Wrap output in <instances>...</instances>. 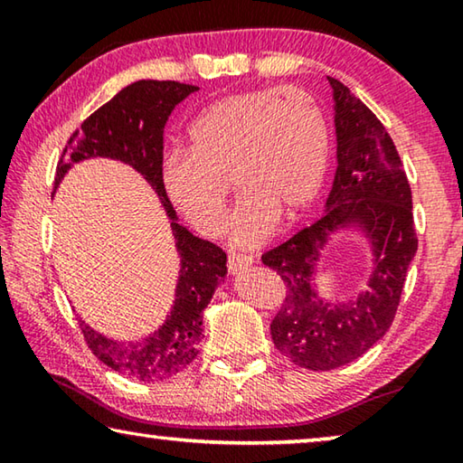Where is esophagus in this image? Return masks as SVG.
<instances>
[{"label":"esophagus","mask_w":463,"mask_h":463,"mask_svg":"<svg viewBox=\"0 0 463 463\" xmlns=\"http://www.w3.org/2000/svg\"><path fill=\"white\" fill-rule=\"evenodd\" d=\"M250 265H253V260L247 255H231L229 257V271L232 273V276H237V273L249 269Z\"/></svg>","instance_id":"1"}]
</instances>
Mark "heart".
I'll return each instance as SVG.
<instances>
[{
  "label": "heart",
  "mask_w": 463,
  "mask_h": 463,
  "mask_svg": "<svg viewBox=\"0 0 463 463\" xmlns=\"http://www.w3.org/2000/svg\"><path fill=\"white\" fill-rule=\"evenodd\" d=\"M190 151L171 153L161 182L195 231L214 237L226 224L231 182L241 194L231 221L234 247H260L278 221L315 206L328 169L325 116L298 88L255 90L216 99L187 128Z\"/></svg>",
  "instance_id": "1"
}]
</instances>
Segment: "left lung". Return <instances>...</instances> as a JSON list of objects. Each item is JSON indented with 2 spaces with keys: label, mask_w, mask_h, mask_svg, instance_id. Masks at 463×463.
Segmentation results:
<instances>
[{
  "label": "left lung",
  "mask_w": 463,
  "mask_h": 463,
  "mask_svg": "<svg viewBox=\"0 0 463 463\" xmlns=\"http://www.w3.org/2000/svg\"><path fill=\"white\" fill-rule=\"evenodd\" d=\"M333 88L336 171L325 213L261 257L284 279V304L271 339L296 365L326 372L378 343L394 320L419 241L411 185L383 124L341 81ZM339 230L359 232L373 253L368 288L347 301H326L316 284L322 250Z\"/></svg>",
  "instance_id": "obj_1"
}]
</instances>
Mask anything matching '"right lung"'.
Instances as JSON below:
<instances>
[{"label": "right lung", "mask_w": 463, "mask_h": 463, "mask_svg": "<svg viewBox=\"0 0 463 463\" xmlns=\"http://www.w3.org/2000/svg\"><path fill=\"white\" fill-rule=\"evenodd\" d=\"M198 91L179 81L143 80L116 93L69 138L57 165L54 190L75 163L88 159L120 161L143 175L165 208L179 255L175 300L156 331L138 341H116L80 318L88 347L114 372L140 382H161L185 370L200 354L203 310L226 278V253L214 242L194 237L179 224L163 190V130L177 104Z\"/></svg>", "instance_id": "add662e5"}]
</instances>
